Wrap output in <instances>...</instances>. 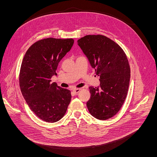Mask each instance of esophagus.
I'll list each match as a JSON object with an SVG mask.
<instances>
[{
    "instance_id": "34e87169",
    "label": "esophagus",
    "mask_w": 157,
    "mask_h": 157,
    "mask_svg": "<svg viewBox=\"0 0 157 157\" xmlns=\"http://www.w3.org/2000/svg\"><path fill=\"white\" fill-rule=\"evenodd\" d=\"M80 91V88H76L73 90V92L75 94H77Z\"/></svg>"
}]
</instances>
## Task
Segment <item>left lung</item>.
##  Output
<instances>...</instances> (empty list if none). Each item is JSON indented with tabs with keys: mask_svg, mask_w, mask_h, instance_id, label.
<instances>
[{
	"mask_svg": "<svg viewBox=\"0 0 157 157\" xmlns=\"http://www.w3.org/2000/svg\"><path fill=\"white\" fill-rule=\"evenodd\" d=\"M78 45L99 77L100 86L89 88L91 96L86 103L91 115L107 120L120 110L127 96L130 68L121 46L103 35H86Z\"/></svg>",
	"mask_w": 157,
	"mask_h": 157,
	"instance_id": "8db88e82",
	"label": "left lung"
}]
</instances>
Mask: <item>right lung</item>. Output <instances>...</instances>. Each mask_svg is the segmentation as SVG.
Masks as SVG:
<instances>
[{
	"label": "right lung",
	"mask_w": 157,
	"mask_h": 157,
	"mask_svg": "<svg viewBox=\"0 0 157 157\" xmlns=\"http://www.w3.org/2000/svg\"><path fill=\"white\" fill-rule=\"evenodd\" d=\"M73 44V39H42L29 47L23 59L20 73L22 95L31 110L44 121L56 122L67 111L70 90L51 83V78L57 75L58 63Z\"/></svg>",
	"instance_id": "obj_1"
}]
</instances>
